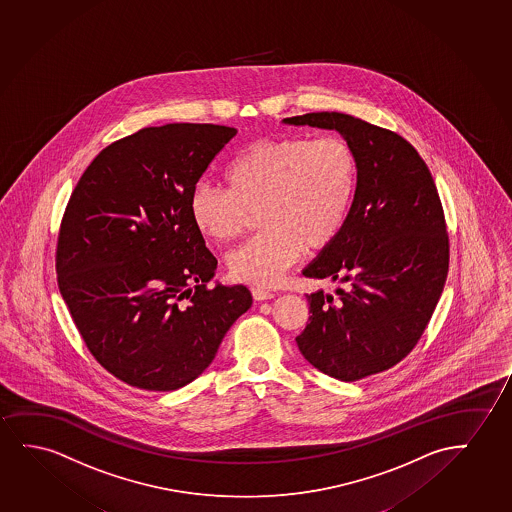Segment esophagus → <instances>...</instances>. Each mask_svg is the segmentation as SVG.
I'll return each instance as SVG.
<instances>
[{"label":"esophagus","mask_w":512,"mask_h":512,"mask_svg":"<svg viewBox=\"0 0 512 512\" xmlns=\"http://www.w3.org/2000/svg\"><path fill=\"white\" fill-rule=\"evenodd\" d=\"M251 291L254 300H258V302H261V300H270V298H274L275 296L274 291H268V289L265 288H252Z\"/></svg>","instance_id":"1"}]
</instances>
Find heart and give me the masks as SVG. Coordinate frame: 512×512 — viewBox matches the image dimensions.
<instances>
[{
    "label": "heart",
    "mask_w": 512,
    "mask_h": 512,
    "mask_svg": "<svg viewBox=\"0 0 512 512\" xmlns=\"http://www.w3.org/2000/svg\"><path fill=\"white\" fill-rule=\"evenodd\" d=\"M228 188L200 182L189 196L196 230L231 242L260 214L261 231L228 256L238 282L274 286L303 249L323 251L346 226L360 180L353 145L340 137L260 138L226 166Z\"/></svg>",
    "instance_id": "b5f03b06"
}]
</instances>
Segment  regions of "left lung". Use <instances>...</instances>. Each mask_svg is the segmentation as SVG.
<instances>
[{
    "label": "left lung",
    "mask_w": 512,
    "mask_h": 512,
    "mask_svg": "<svg viewBox=\"0 0 512 512\" xmlns=\"http://www.w3.org/2000/svg\"><path fill=\"white\" fill-rule=\"evenodd\" d=\"M284 123L339 131L358 156L360 180L346 226L303 270L342 288L307 295L309 324L296 344L323 374L360 381L411 353L442 295L449 235L439 191L418 151L395 131L340 112Z\"/></svg>",
    "instance_id": "1"
}]
</instances>
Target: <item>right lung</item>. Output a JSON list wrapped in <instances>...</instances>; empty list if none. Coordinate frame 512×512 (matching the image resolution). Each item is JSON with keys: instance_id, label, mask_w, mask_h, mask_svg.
<instances>
[{"instance_id": "1", "label": "right lung", "mask_w": 512, "mask_h": 512, "mask_svg": "<svg viewBox=\"0 0 512 512\" xmlns=\"http://www.w3.org/2000/svg\"><path fill=\"white\" fill-rule=\"evenodd\" d=\"M235 135L219 124L144 128L105 147L68 200L59 291L94 360L133 388L195 381L251 307L245 286L209 288L217 260L189 214L196 182Z\"/></svg>"}]
</instances>
